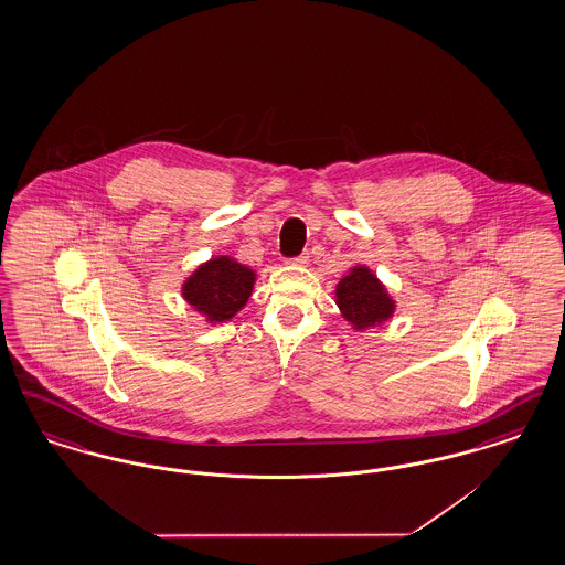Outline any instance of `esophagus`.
<instances>
[{"mask_svg":"<svg viewBox=\"0 0 565 565\" xmlns=\"http://www.w3.org/2000/svg\"><path fill=\"white\" fill-rule=\"evenodd\" d=\"M307 263H309V256H307V254H300V256L288 260V265H295V267H305Z\"/></svg>","mask_w":565,"mask_h":565,"instance_id":"1","label":"esophagus"}]
</instances>
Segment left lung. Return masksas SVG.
Returning <instances> with one entry per match:
<instances>
[{
    "label": "left lung",
    "instance_id": "1",
    "mask_svg": "<svg viewBox=\"0 0 565 565\" xmlns=\"http://www.w3.org/2000/svg\"><path fill=\"white\" fill-rule=\"evenodd\" d=\"M334 302L351 330L358 332L390 322L396 313V300L366 265H353L348 275L339 279Z\"/></svg>",
    "mask_w": 565,
    "mask_h": 565
}]
</instances>
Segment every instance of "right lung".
Wrapping results in <instances>:
<instances>
[{
	"instance_id": "right-lung-1",
	"label": "right lung",
	"mask_w": 565,
	"mask_h": 565,
	"mask_svg": "<svg viewBox=\"0 0 565 565\" xmlns=\"http://www.w3.org/2000/svg\"><path fill=\"white\" fill-rule=\"evenodd\" d=\"M256 270L233 256H212L190 273L182 284V298L207 323L233 320L254 292Z\"/></svg>"
}]
</instances>
